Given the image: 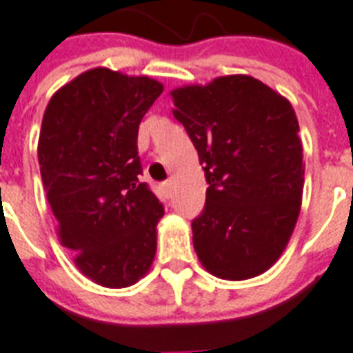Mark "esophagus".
Listing matches in <instances>:
<instances>
[{"label":"esophagus","mask_w":353,"mask_h":353,"mask_svg":"<svg viewBox=\"0 0 353 353\" xmlns=\"http://www.w3.org/2000/svg\"><path fill=\"white\" fill-rule=\"evenodd\" d=\"M160 190H162V193L165 194V196H171V191H173V180H165V182H162V184H160Z\"/></svg>","instance_id":"34e87169"}]
</instances>
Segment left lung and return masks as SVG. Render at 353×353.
<instances>
[{"label":"left lung","instance_id":"obj_1","mask_svg":"<svg viewBox=\"0 0 353 353\" xmlns=\"http://www.w3.org/2000/svg\"><path fill=\"white\" fill-rule=\"evenodd\" d=\"M171 97L210 184L191 224L199 261L219 279L256 277L283 255L301 211L303 143L292 103L246 74Z\"/></svg>","mask_w":353,"mask_h":353}]
</instances>
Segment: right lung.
I'll use <instances>...</instances> for the list:
<instances>
[{
    "label": "right lung",
    "instance_id": "1",
    "mask_svg": "<svg viewBox=\"0 0 353 353\" xmlns=\"http://www.w3.org/2000/svg\"><path fill=\"white\" fill-rule=\"evenodd\" d=\"M163 85L97 67L54 92L38 160L58 236L92 283L128 288L149 272L163 205L140 180L138 125Z\"/></svg>",
    "mask_w": 353,
    "mask_h": 353
}]
</instances>
